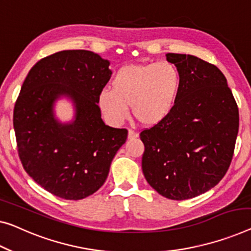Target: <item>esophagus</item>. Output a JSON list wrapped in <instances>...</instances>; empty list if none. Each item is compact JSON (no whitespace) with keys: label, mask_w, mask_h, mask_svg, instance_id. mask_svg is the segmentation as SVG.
Returning <instances> with one entry per match:
<instances>
[{"label":"esophagus","mask_w":251,"mask_h":251,"mask_svg":"<svg viewBox=\"0 0 251 251\" xmlns=\"http://www.w3.org/2000/svg\"><path fill=\"white\" fill-rule=\"evenodd\" d=\"M128 140H134V138H137L138 137V134L136 133V132H134V130H132V129H129L128 130Z\"/></svg>","instance_id":"1"}]
</instances>
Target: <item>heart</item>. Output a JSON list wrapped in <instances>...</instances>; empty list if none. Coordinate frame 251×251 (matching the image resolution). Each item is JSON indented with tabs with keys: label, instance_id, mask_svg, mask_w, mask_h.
Instances as JSON below:
<instances>
[{
	"label": "heart",
	"instance_id": "1",
	"mask_svg": "<svg viewBox=\"0 0 251 251\" xmlns=\"http://www.w3.org/2000/svg\"><path fill=\"white\" fill-rule=\"evenodd\" d=\"M181 76L170 62L127 64L122 66L111 81V89L99 92L98 103L102 114L114 125L128 117V107L142 125L161 124L177 103Z\"/></svg>",
	"mask_w": 251,
	"mask_h": 251
}]
</instances>
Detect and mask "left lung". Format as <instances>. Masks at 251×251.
<instances>
[{"label":"left lung","mask_w":251,"mask_h":251,"mask_svg":"<svg viewBox=\"0 0 251 251\" xmlns=\"http://www.w3.org/2000/svg\"><path fill=\"white\" fill-rule=\"evenodd\" d=\"M181 89L161 124L141 133L142 170L160 195L184 201L206 193L229 169L239 129V110L224 74L193 55L168 53Z\"/></svg>","instance_id":"obj_1"}]
</instances>
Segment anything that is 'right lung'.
Here are the masks:
<instances>
[{
    "mask_svg": "<svg viewBox=\"0 0 251 251\" xmlns=\"http://www.w3.org/2000/svg\"><path fill=\"white\" fill-rule=\"evenodd\" d=\"M110 62L90 50H63L37 62L13 111L18 152L27 174L55 196L77 201L106 181L127 129L106 125L99 92L110 80ZM65 98L74 118L59 121L54 104Z\"/></svg>",
    "mask_w": 251,
    "mask_h": 251,
    "instance_id": "1",
    "label": "right lung"
}]
</instances>
